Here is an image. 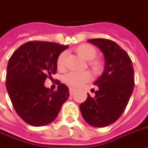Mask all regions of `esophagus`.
Here are the masks:
<instances>
[{
  "label": "esophagus",
  "mask_w": 148,
  "mask_h": 148,
  "mask_svg": "<svg viewBox=\"0 0 148 148\" xmlns=\"http://www.w3.org/2000/svg\"><path fill=\"white\" fill-rule=\"evenodd\" d=\"M74 92H75V90H74V89L70 88V94H71V95H73Z\"/></svg>",
  "instance_id": "1"
}]
</instances>
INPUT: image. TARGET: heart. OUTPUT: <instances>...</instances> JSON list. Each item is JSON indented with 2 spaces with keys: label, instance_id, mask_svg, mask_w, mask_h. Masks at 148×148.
Masks as SVG:
<instances>
[{
  "label": "heart",
  "instance_id": "1",
  "mask_svg": "<svg viewBox=\"0 0 148 148\" xmlns=\"http://www.w3.org/2000/svg\"><path fill=\"white\" fill-rule=\"evenodd\" d=\"M74 51L77 55L86 61H88L89 66L93 73L95 74H101L104 68V64L101 59L96 58L98 49L90 44H82L74 48ZM66 52H62L59 54L57 59V66L59 70H63L66 65ZM91 75L88 71L83 72H71L64 76L63 81L66 85L72 88H78L90 80Z\"/></svg>",
  "mask_w": 148,
  "mask_h": 148
}]
</instances>
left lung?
<instances>
[{
	"label": "left lung",
	"instance_id": "left-lung-1",
	"mask_svg": "<svg viewBox=\"0 0 148 148\" xmlns=\"http://www.w3.org/2000/svg\"><path fill=\"white\" fill-rule=\"evenodd\" d=\"M88 42L102 50L105 67L94 82L99 87L95 96L87 94L86 100L80 104V110L89 125L104 127L114 123L126 109L135 86L134 69L127 53L116 42L103 38Z\"/></svg>",
	"mask_w": 148,
	"mask_h": 148
}]
</instances>
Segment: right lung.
Here are the masks:
<instances>
[{
    "label": "right lung",
    "mask_w": 148,
    "mask_h": 148,
    "mask_svg": "<svg viewBox=\"0 0 148 148\" xmlns=\"http://www.w3.org/2000/svg\"><path fill=\"white\" fill-rule=\"evenodd\" d=\"M67 48L55 42H28L9 58L6 89L16 112L28 124H49L69 98V88L59 81L55 91L44 85L56 74L58 57Z\"/></svg>",
    "instance_id": "obj_1"
}]
</instances>
